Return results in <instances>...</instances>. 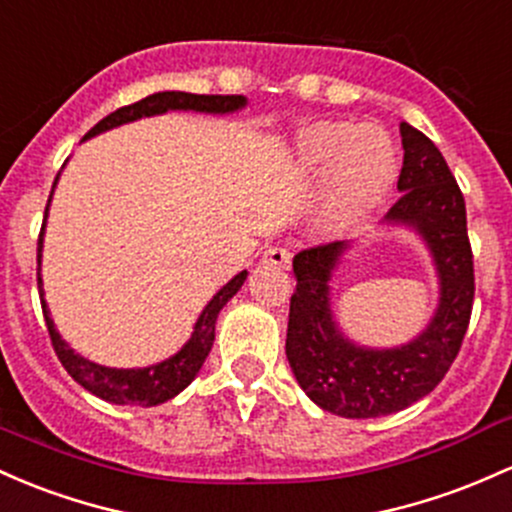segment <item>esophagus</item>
<instances>
[{
  "mask_svg": "<svg viewBox=\"0 0 512 512\" xmlns=\"http://www.w3.org/2000/svg\"><path fill=\"white\" fill-rule=\"evenodd\" d=\"M262 262H265V265L289 269L291 267V252L286 250V247H269V250L265 252V257H262Z\"/></svg>",
  "mask_w": 512,
  "mask_h": 512,
  "instance_id": "esophagus-1",
  "label": "esophagus"
}]
</instances>
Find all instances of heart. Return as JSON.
Returning a JSON list of instances; mask_svg holds the SVG:
<instances>
[{
    "label": "heart",
    "instance_id": "b5f03b06",
    "mask_svg": "<svg viewBox=\"0 0 512 512\" xmlns=\"http://www.w3.org/2000/svg\"><path fill=\"white\" fill-rule=\"evenodd\" d=\"M296 165L308 174L328 170L323 223L342 228L389 192L398 153L389 133L374 123L318 121L299 136Z\"/></svg>",
    "mask_w": 512,
    "mask_h": 512
}]
</instances>
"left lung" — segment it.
<instances>
[{
	"mask_svg": "<svg viewBox=\"0 0 512 512\" xmlns=\"http://www.w3.org/2000/svg\"><path fill=\"white\" fill-rule=\"evenodd\" d=\"M403 167L389 223L413 226L428 243L440 277V306L420 338L396 350L352 345L335 328L328 282L345 240L306 247L294 257L286 359L313 403L342 418L403 411L435 389L452 367L474 306V255L464 194L435 143L401 123Z\"/></svg>",
	"mask_w": 512,
	"mask_h": 512,
	"instance_id": "1",
	"label": "left lung"
}]
</instances>
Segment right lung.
<instances>
[{
	"label": "right lung",
	"mask_w": 512,
	"mask_h": 512,
	"mask_svg": "<svg viewBox=\"0 0 512 512\" xmlns=\"http://www.w3.org/2000/svg\"><path fill=\"white\" fill-rule=\"evenodd\" d=\"M245 97L240 94H189V92H157L150 97L136 101V104L121 106V109L111 111L106 119H101L92 131L84 138L97 136L101 131H109V128L121 126V123L143 119V116H155L165 114L170 109H192V111H206V114H228V111L243 109ZM55 187V184H53ZM50 204V196H48ZM48 213V206H46ZM46 228V221H43ZM43 228L38 235V291H41V306L43 316H46L48 335L53 342V350L58 355L60 364L65 367V372L84 386L94 396L104 398V401L116 403V406H157V403H165L170 398L177 396L179 391L187 389L192 384V379L199 374L201 364L209 357L213 338H216V318L221 313V308L238 294V289L243 286L247 272H240L238 277H233L230 282L218 291L216 296L209 301V306L204 308L199 320L194 325V333L189 338L187 345L177 352V355L165 359V362L153 364V367L145 369H109L101 367V364L89 362L80 355H75V350H70V345L60 338L58 330H55L53 320L48 316L46 301H43V289H41V247H43Z\"/></svg>",
	"instance_id": "right-lung-1"
}]
</instances>
